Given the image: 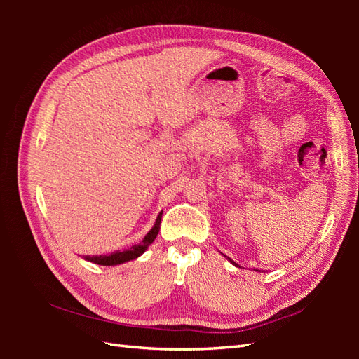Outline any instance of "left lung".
Instances as JSON below:
<instances>
[{"instance_id":"1","label":"left lung","mask_w":359,"mask_h":359,"mask_svg":"<svg viewBox=\"0 0 359 359\" xmlns=\"http://www.w3.org/2000/svg\"><path fill=\"white\" fill-rule=\"evenodd\" d=\"M228 261H230V262H231V264H233V265H236V266H238V264H236V262H234V261H231V259H230V257H228Z\"/></svg>"}]
</instances>
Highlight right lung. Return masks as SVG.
<instances>
[{
  "instance_id": "1",
  "label": "right lung",
  "mask_w": 359,
  "mask_h": 359,
  "mask_svg": "<svg viewBox=\"0 0 359 359\" xmlns=\"http://www.w3.org/2000/svg\"><path fill=\"white\" fill-rule=\"evenodd\" d=\"M163 212V211H162ZM162 212H158V216L156 219V224L154 226L151 228V230L144 236L143 241L140 243H135V245L129 247L128 250L123 251H114L111 255H100V256H85L86 261L97 264V265H120V264H125L128 261H133V259H137L139 256H142L144 251L148 250V247L151 245L154 239L157 238L158 230H160V220H162Z\"/></svg>"
}]
</instances>
